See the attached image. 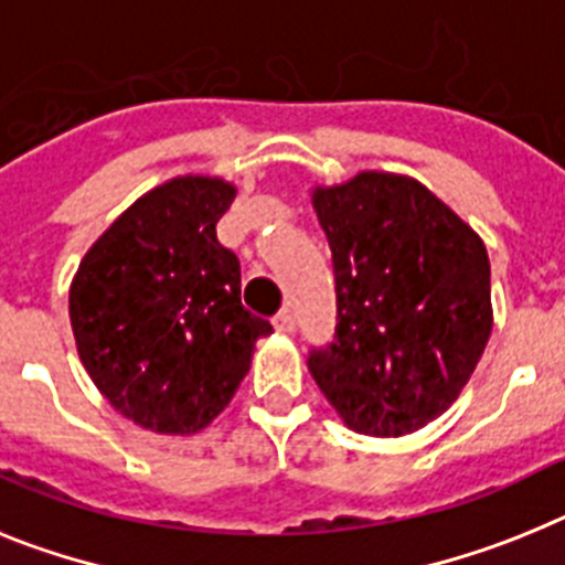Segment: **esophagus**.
I'll use <instances>...</instances> for the list:
<instances>
[{
  "mask_svg": "<svg viewBox=\"0 0 565 565\" xmlns=\"http://www.w3.org/2000/svg\"><path fill=\"white\" fill-rule=\"evenodd\" d=\"M273 327H276L281 335H289V332H296V318H292V312L289 310H281L276 316V321H273Z\"/></svg>",
  "mask_w": 565,
  "mask_h": 565,
  "instance_id": "34e87169",
  "label": "esophagus"
}]
</instances>
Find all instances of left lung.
Wrapping results in <instances>:
<instances>
[{
    "mask_svg": "<svg viewBox=\"0 0 565 565\" xmlns=\"http://www.w3.org/2000/svg\"><path fill=\"white\" fill-rule=\"evenodd\" d=\"M335 267L338 327L310 372L338 418L372 438L444 415L492 335L487 244L404 173L361 170L312 184Z\"/></svg>",
    "mask_w": 565,
    "mask_h": 565,
    "instance_id": "left-lung-1",
    "label": "left lung"
}]
</instances>
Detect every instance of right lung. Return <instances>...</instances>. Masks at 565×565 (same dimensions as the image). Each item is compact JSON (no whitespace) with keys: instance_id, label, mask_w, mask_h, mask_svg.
Segmentation results:
<instances>
[{"instance_id":"right-lung-1","label":"right lung","mask_w":565,"mask_h":565,"mask_svg":"<svg viewBox=\"0 0 565 565\" xmlns=\"http://www.w3.org/2000/svg\"><path fill=\"white\" fill-rule=\"evenodd\" d=\"M233 181L184 173L147 190L90 244L71 281L76 352L113 409L195 435L233 401L269 321L244 310L238 258L215 238Z\"/></svg>"}]
</instances>
